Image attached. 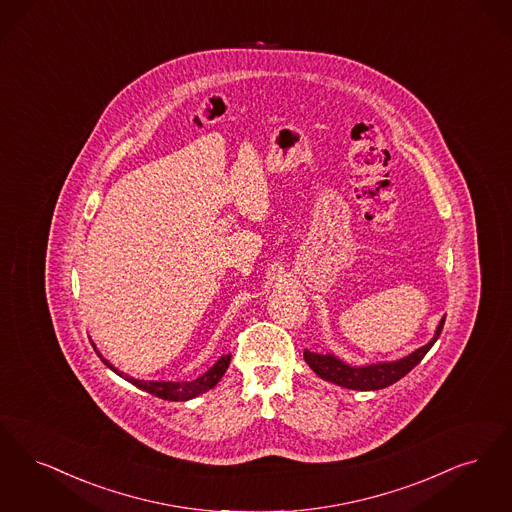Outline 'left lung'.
I'll return each instance as SVG.
<instances>
[{"instance_id": "8db88e82", "label": "left lung", "mask_w": 512, "mask_h": 512, "mask_svg": "<svg viewBox=\"0 0 512 512\" xmlns=\"http://www.w3.org/2000/svg\"><path fill=\"white\" fill-rule=\"evenodd\" d=\"M444 323L445 317H442L436 331H434L432 340L428 344H424L421 348H417L415 352H411L409 356L401 357L396 361L350 365V363L342 361L340 357H336L334 354H317V352H310V350H304V359L312 367V371L317 377H321L327 382H333L336 386H342V388H348V390H361V392L380 390V388H386V386L398 382L415 365L421 363V359L428 354V350L438 340V336L444 329Z\"/></svg>"}]
</instances>
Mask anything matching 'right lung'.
Returning a JSON list of instances; mask_svg holds the SVG:
<instances>
[{"instance_id":"1","label":"right lung","mask_w":512,"mask_h":512,"mask_svg":"<svg viewBox=\"0 0 512 512\" xmlns=\"http://www.w3.org/2000/svg\"><path fill=\"white\" fill-rule=\"evenodd\" d=\"M93 350L97 352V356L101 357V361L114 371L118 377L132 382L137 388L153 394L156 398H162V400L168 401H187L197 398L200 394L208 392L210 388H214L220 380H222L223 373L227 371L229 367V361H231V354H223L206 373H202L199 378L195 380H181V382H174V380H139V378L130 377L122 371H118L114 365H112L109 359L101 356V352L95 348V344L91 342Z\"/></svg>"}]
</instances>
